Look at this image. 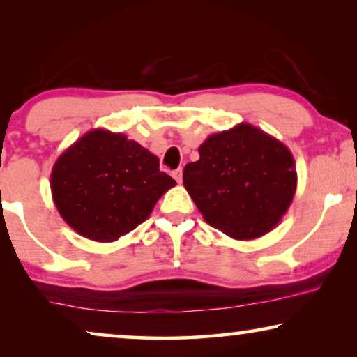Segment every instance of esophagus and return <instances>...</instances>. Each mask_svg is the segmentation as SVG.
<instances>
[{"mask_svg":"<svg viewBox=\"0 0 357 357\" xmlns=\"http://www.w3.org/2000/svg\"><path fill=\"white\" fill-rule=\"evenodd\" d=\"M172 175H174V178L177 180L178 183H182V177H183V170H182V169H177V170H174Z\"/></svg>","mask_w":357,"mask_h":357,"instance_id":"esophagus-1","label":"esophagus"}]
</instances>
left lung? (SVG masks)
Wrapping results in <instances>:
<instances>
[{
  "mask_svg": "<svg viewBox=\"0 0 357 357\" xmlns=\"http://www.w3.org/2000/svg\"><path fill=\"white\" fill-rule=\"evenodd\" d=\"M183 185L209 226L236 241L273 231L296 195L294 158L284 143L250 123L209 135Z\"/></svg>",
  "mask_w": 357,
  "mask_h": 357,
  "instance_id": "left-lung-1",
  "label": "left lung"
}]
</instances>
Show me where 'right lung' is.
<instances>
[{"instance_id":"obj_1","label":"right lung","mask_w":357,"mask_h":357,"mask_svg":"<svg viewBox=\"0 0 357 357\" xmlns=\"http://www.w3.org/2000/svg\"><path fill=\"white\" fill-rule=\"evenodd\" d=\"M175 180L158 155L121 133L87 131L53 164V203L65 222L96 242H115L153 213Z\"/></svg>"}]
</instances>
